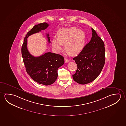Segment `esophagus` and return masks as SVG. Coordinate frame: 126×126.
Listing matches in <instances>:
<instances>
[{"label":"esophagus","mask_w":126,"mask_h":126,"mask_svg":"<svg viewBox=\"0 0 126 126\" xmlns=\"http://www.w3.org/2000/svg\"><path fill=\"white\" fill-rule=\"evenodd\" d=\"M64 60H65V63H67L68 62H69V60H68V59H66V58L64 59Z\"/></svg>","instance_id":"34e87169"}]
</instances>
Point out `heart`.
<instances>
[{
  "label": "heart",
  "instance_id": "1",
  "mask_svg": "<svg viewBox=\"0 0 126 126\" xmlns=\"http://www.w3.org/2000/svg\"><path fill=\"white\" fill-rule=\"evenodd\" d=\"M85 42L84 33L75 27L63 28L57 34V39H53L52 45L56 50L62 49L61 45H65L66 52L70 56H75L81 51Z\"/></svg>",
  "mask_w": 126,
  "mask_h": 126
}]
</instances>
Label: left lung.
<instances>
[{"label": "left lung", "instance_id": "1", "mask_svg": "<svg viewBox=\"0 0 126 126\" xmlns=\"http://www.w3.org/2000/svg\"><path fill=\"white\" fill-rule=\"evenodd\" d=\"M92 37L78 56L73 58L77 64V69L73 78L81 84L89 83L95 80L105 64V45L95 30L92 28Z\"/></svg>", "mask_w": 126, "mask_h": 126}]
</instances>
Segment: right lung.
I'll return each mask as SVG.
<instances>
[{
	"label": "right lung",
	"instance_id": "1",
	"mask_svg": "<svg viewBox=\"0 0 126 126\" xmlns=\"http://www.w3.org/2000/svg\"><path fill=\"white\" fill-rule=\"evenodd\" d=\"M48 26L47 23H43L34 26L26 34L21 48L23 62L27 73L35 81L45 85L52 84L56 80L58 68L64 64V58L60 55L51 52L34 57L28 49L27 38L32 34L45 30ZM46 36L50 43L49 34H46Z\"/></svg>",
	"mask_w": 126,
	"mask_h": 126
}]
</instances>
